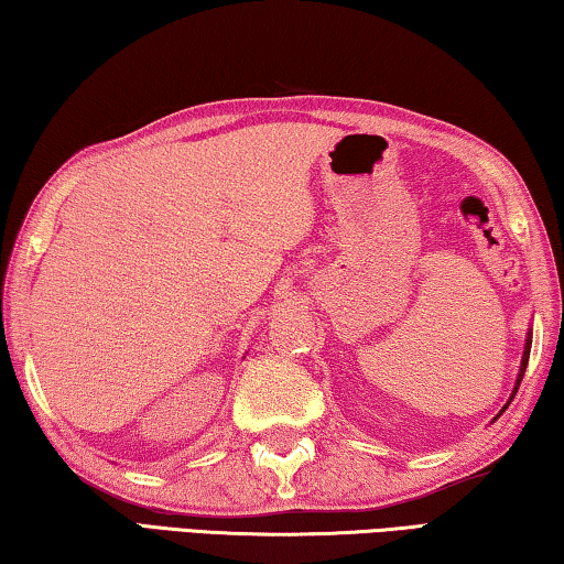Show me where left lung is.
Returning a JSON list of instances; mask_svg holds the SVG:
<instances>
[{
	"label": "left lung",
	"instance_id": "left-lung-1",
	"mask_svg": "<svg viewBox=\"0 0 564 564\" xmlns=\"http://www.w3.org/2000/svg\"><path fill=\"white\" fill-rule=\"evenodd\" d=\"M530 348H532V328H528V336H524V350H522V360H520V370H518V378H514V388H512V393H510V400L508 403L502 405V410L498 415L492 417V423L495 420H498L505 410H508V405L512 403V398H514V393H518V388H520V383H522V376H524V368H528V360H530Z\"/></svg>",
	"mask_w": 564,
	"mask_h": 564
}]
</instances>
